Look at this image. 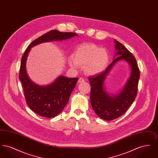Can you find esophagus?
Returning <instances> with one entry per match:
<instances>
[{"instance_id": "obj_1", "label": "esophagus", "mask_w": 158, "mask_h": 158, "mask_svg": "<svg viewBox=\"0 0 158 158\" xmlns=\"http://www.w3.org/2000/svg\"><path fill=\"white\" fill-rule=\"evenodd\" d=\"M85 82V80L84 79H83L82 77H80L78 80V83H82Z\"/></svg>"}]
</instances>
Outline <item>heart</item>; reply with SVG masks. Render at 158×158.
I'll return each instance as SVG.
<instances>
[{
    "label": "heart",
    "instance_id": "1",
    "mask_svg": "<svg viewBox=\"0 0 158 158\" xmlns=\"http://www.w3.org/2000/svg\"><path fill=\"white\" fill-rule=\"evenodd\" d=\"M110 60V54L106 49L101 48L94 43H85L76 48L69 64L75 69L78 66H83L86 74L96 75L105 70Z\"/></svg>",
    "mask_w": 158,
    "mask_h": 158
}]
</instances>
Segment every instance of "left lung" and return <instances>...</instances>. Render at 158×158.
Wrapping results in <instances>:
<instances>
[{
	"mask_svg": "<svg viewBox=\"0 0 158 158\" xmlns=\"http://www.w3.org/2000/svg\"><path fill=\"white\" fill-rule=\"evenodd\" d=\"M114 43L116 58L104 72L88 79L91 86L92 107L101 118L106 121L118 118L133 104L137 95L140 77L139 69L134 56L116 40H114ZM121 60H126L129 64L131 69L130 77L118 94H109L104 88L105 79L114 64Z\"/></svg>",
	"mask_w": 158,
	"mask_h": 158,
	"instance_id": "8db88e82",
	"label": "left lung"
}]
</instances>
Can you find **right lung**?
<instances>
[{"mask_svg": "<svg viewBox=\"0 0 158 158\" xmlns=\"http://www.w3.org/2000/svg\"><path fill=\"white\" fill-rule=\"evenodd\" d=\"M77 35L73 32L50 31L32 41L23 53L19 77L23 85L27 105L39 115L52 118L59 114L67 105L78 78H68L60 75L53 83L47 85L41 86L35 83L30 79L26 70V62L31 49L43 43L66 40Z\"/></svg>", "mask_w": 158, "mask_h": 158, "instance_id": "add662e5", "label": "right lung"}]
</instances>
